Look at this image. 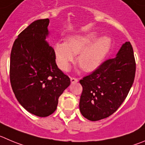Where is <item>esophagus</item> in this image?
Segmentation results:
<instances>
[{"mask_svg": "<svg viewBox=\"0 0 145 145\" xmlns=\"http://www.w3.org/2000/svg\"><path fill=\"white\" fill-rule=\"evenodd\" d=\"M70 80H71V82L72 84L76 83V82H78V79H77L76 78H74V77H71V79H70Z\"/></svg>", "mask_w": 145, "mask_h": 145, "instance_id": "esophagus-1", "label": "esophagus"}]
</instances>
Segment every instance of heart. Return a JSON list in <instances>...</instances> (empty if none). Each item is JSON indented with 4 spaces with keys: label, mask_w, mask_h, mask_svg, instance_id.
I'll use <instances>...</instances> for the list:
<instances>
[{
    "label": "heart",
    "mask_w": 145,
    "mask_h": 145,
    "mask_svg": "<svg viewBox=\"0 0 145 145\" xmlns=\"http://www.w3.org/2000/svg\"><path fill=\"white\" fill-rule=\"evenodd\" d=\"M95 31L75 35L66 42H57L54 45L56 63L61 70L67 71L74 61L86 72L95 71L99 67L112 46V39L109 36H101Z\"/></svg>",
    "instance_id": "1"
}]
</instances>
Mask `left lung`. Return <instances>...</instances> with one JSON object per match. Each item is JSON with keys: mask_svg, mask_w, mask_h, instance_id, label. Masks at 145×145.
Listing matches in <instances>:
<instances>
[{"mask_svg": "<svg viewBox=\"0 0 145 145\" xmlns=\"http://www.w3.org/2000/svg\"><path fill=\"white\" fill-rule=\"evenodd\" d=\"M136 63L130 42H125L115 58L108 59L79 81L83 91L79 101L82 115L98 121L112 115L126 99L133 84Z\"/></svg>", "mask_w": 145, "mask_h": 145, "instance_id": "left-lung-1", "label": "left lung"}]
</instances>
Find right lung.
<instances>
[{"instance_id": "right-lung-1", "label": "right lung", "mask_w": 145, "mask_h": 145, "mask_svg": "<svg viewBox=\"0 0 145 145\" xmlns=\"http://www.w3.org/2000/svg\"><path fill=\"white\" fill-rule=\"evenodd\" d=\"M49 19L33 21L20 33L10 53V80L21 106L40 117L56 111L59 97L70 79L56 63L54 48L46 39Z\"/></svg>"}]
</instances>
